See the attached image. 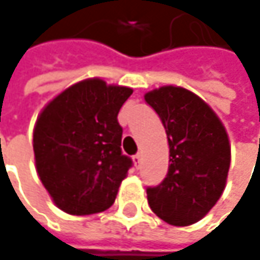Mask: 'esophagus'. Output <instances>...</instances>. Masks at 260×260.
Wrapping results in <instances>:
<instances>
[{"mask_svg": "<svg viewBox=\"0 0 260 260\" xmlns=\"http://www.w3.org/2000/svg\"><path fill=\"white\" fill-rule=\"evenodd\" d=\"M133 159H135V164H136V167H140V162H142V154H140V152H138V154L133 157Z\"/></svg>", "mask_w": 260, "mask_h": 260, "instance_id": "obj_1", "label": "esophagus"}]
</instances>
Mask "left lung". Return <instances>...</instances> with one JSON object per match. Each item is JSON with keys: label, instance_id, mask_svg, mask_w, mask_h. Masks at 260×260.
Listing matches in <instances>:
<instances>
[{"label": "left lung", "instance_id": "1", "mask_svg": "<svg viewBox=\"0 0 260 260\" xmlns=\"http://www.w3.org/2000/svg\"><path fill=\"white\" fill-rule=\"evenodd\" d=\"M145 102L157 112L170 148L164 180L146 188L149 207L170 225L195 223L225 189L231 162L225 127L207 103L182 87L149 91Z\"/></svg>", "mask_w": 260, "mask_h": 260}]
</instances>
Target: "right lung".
Listing matches in <instances>:
<instances>
[{"instance_id":"right-lung-1","label":"right lung","mask_w":260,"mask_h":260,"mask_svg":"<svg viewBox=\"0 0 260 260\" xmlns=\"http://www.w3.org/2000/svg\"><path fill=\"white\" fill-rule=\"evenodd\" d=\"M133 90L102 80L75 84L47 105L34 130L37 172L59 209L93 214L109 209L133 166L122 154L117 120Z\"/></svg>"}]
</instances>
